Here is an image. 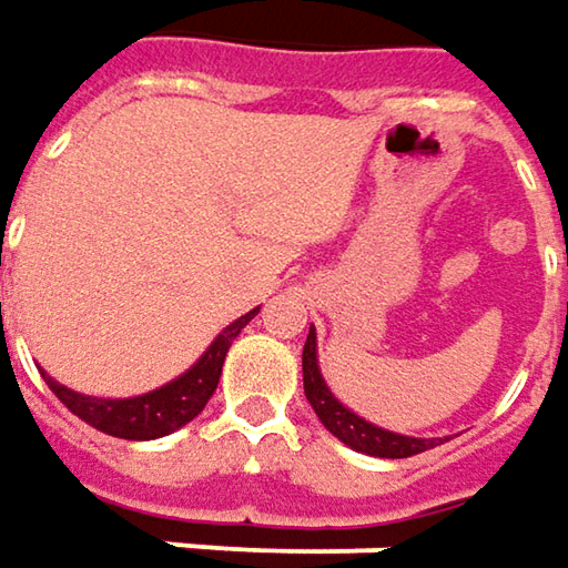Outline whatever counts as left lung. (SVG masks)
<instances>
[{"label": "left lung", "mask_w": 568, "mask_h": 568, "mask_svg": "<svg viewBox=\"0 0 568 568\" xmlns=\"http://www.w3.org/2000/svg\"><path fill=\"white\" fill-rule=\"evenodd\" d=\"M302 375H305V397H308L311 409L317 413L324 429L336 435L343 445H349L353 452H362V455L372 457H413L429 452L435 445H442V438H416V435L382 429V426L362 419L346 404H339L336 394L324 382V375H321V365H317V333H314V327L308 331L305 349H302Z\"/></svg>", "instance_id": "obj_1"}]
</instances>
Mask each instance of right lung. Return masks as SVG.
<instances>
[{
	"instance_id": "1",
	"label": "right lung",
	"mask_w": 568,
	"mask_h": 568,
	"mask_svg": "<svg viewBox=\"0 0 568 568\" xmlns=\"http://www.w3.org/2000/svg\"><path fill=\"white\" fill-rule=\"evenodd\" d=\"M257 311L260 308L247 311L237 321H232L184 375H178L174 382L161 384L149 394H139V397H88V394H79L57 378H50L43 368H40V375L65 407L98 432H108L113 438H130V442L161 438V435L178 432L203 413V407L210 404V397L219 387L222 365H225V356H229L235 336L254 321Z\"/></svg>"
}]
</instances>
